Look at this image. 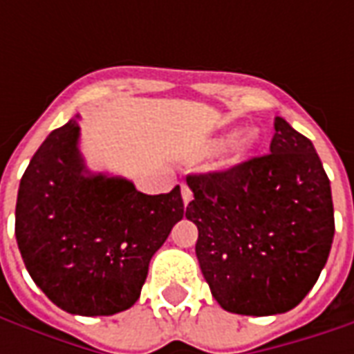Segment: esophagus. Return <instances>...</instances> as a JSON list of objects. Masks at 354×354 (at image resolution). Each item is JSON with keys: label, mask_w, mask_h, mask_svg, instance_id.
<instances>
[{"label": "esophagus", "mask_w": 354, "mask_h": 354, "mask_svg": "<svg viewBox=\"0 0 354 354\" xmlns=\"http://www.w3.org/2000/svg\"><path fill=\"white\" fill-rule=\"evenodd\" d=\"M180 189H182V199H184V203L187 205V203L193 199V192L189 189V185H187V184L180 185Z\"/></svg>", "instance_id": "obj_1"}]
</instances>
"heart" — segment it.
<instances>
[{"label":"heart","mask_w":354,"mask_h":354,"mask_svg":"<svg viewBox=\"0 0 354 354\" xmlns=\"http://www.w3.org/2000/svg\"><path fill=\"white\" fill-rule=\"evenodd\" d=\"M256 142H258V134L254 131H246L245 134H241L239 138L233 140L222 157L223 167H233V165L243 161L246 155L250 153V149L256 146Z\"/></svg>","instance_id":"b5f03b06"}]
</instances>
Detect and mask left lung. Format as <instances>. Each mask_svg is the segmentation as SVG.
<instances>
[{"label": "left lung", "instance_id": "obj_1", "mask_svg": "<svg viewBox=\"0 0 354 354\" xmlns=\"http://www.w3.org/2000/svg\"><path fill=\"white\" fill-rule=\"evenodd\" d=\"M185 208L195 254L225 311L267 317L315 286L334 241V205L311 140L274 117L269 153L227 170L189 174Z\"/></svg>", "mask_w": 354, "mask_h": 354}]
</instances>
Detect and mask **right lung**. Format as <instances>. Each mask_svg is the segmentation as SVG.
Here are the masks:
<instances>
[{
	"instance_id": "1",
	"label": "right lung",
	"mask_w": 354,
	"mask_h": 354,
	"mask_svg": "<svg viewBox=\"0 0 354 354\" xmlns=\"http://www.w3.org/2000/svg\"><path fill=\"white\" fill-rule=\"evenodd\" d=\"M77 142L72 119L35 151L20 180L15 235L53 304L108 317L136 304L153 254L184 218V201L180 185L146 195L124 178L88 172Z\"/></svg>"
}]
</instances>
